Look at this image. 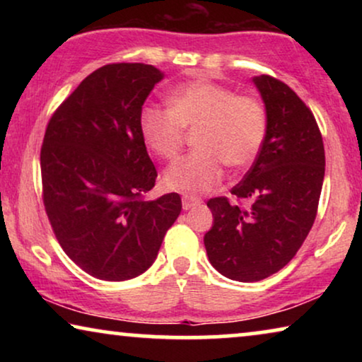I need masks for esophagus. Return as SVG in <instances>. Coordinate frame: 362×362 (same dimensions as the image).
I'll return each mask as SVG.
<instances>
[{
    "mask_svg": "<svg viewBox=\"0 0 362 362\" xmlns=\"http://www.w3.org/2000/svg\"><path fill=\"white\" fill-rule=\"evenodd\" d=\"M202 199L197 196H192V194H182V209H191V207H196V206H201Z\"/></svg>",
    "mask_w": 362,
    "mask_h": 362,
    "instance_id": "esophagus-1",
    "label": "esophagus"
}]
</instances>
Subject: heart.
I'll use <instances>...</instances> for the list:
<instances>
[{
	"label": "heart",
	"mask_w": 362,
	"mask_h": 362,
	"mask_svg": "<svg viewBox=\"0 0 362 362\" xmlns=\"http://www.w3.org/2000/svg\"><path fill=\"white\" fill-rule=\"evenodd\" d=\"M168 105L141 110L140 133L146 146L171 161L185 143L186 130H197L194 145L199 148L168 168L165 182L171 189H211L221 181L226 165L249 168L264 146L269 118L254 97L237 95L216 82L192 81L173 90Z\"/></svg>",
	"instance_id": "b5f03b06"
}]
</instances>
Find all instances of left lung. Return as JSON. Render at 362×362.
I'll use <instances>...</instances> for the list:
<instances>
[{"label":"left lung","instance_id":"1","mask_svg":"<svg viewBox=\"0 0 362 362\" xmlns=\"http://www.w3.org/2000/svg\"><path fill=\"white\" fill-rule=\"evenodd\" d=\"M254 83L269 118L264 146L232 187L239 202L207 201L214 216L204 235L207 257L237 281L264 280L293 259L316 219L325 180L323 138L310 108L279 78L260 76Z\"/></svg>","mask_w":362,"mask_h":362}]
</instances>
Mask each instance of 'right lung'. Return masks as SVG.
I'll list each match as a JSON object with an SVG mask.
<instances>
[{"label":"right lung","instance_id":"right-lung-1","mask_svg":"<svg viewBox=\"0 0 362 362\" xmlns=\"http://www.w3.org/2000/svg\"><path fill=\"white\" fill-rule=\"evenodd\" d=\"M161 78L150 64H107L57 107L44 133V209L62 250L95 279L146 272L182 209L176 192L145 201L158 173L140 113Z\"/></svg>","mask_w":362,"mask_h":362}]
</instances>
